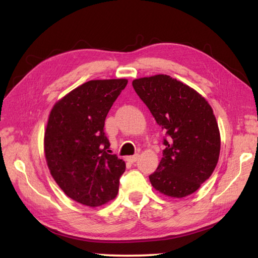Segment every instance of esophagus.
<instances>
[{"label": "esophagus", "instance_id": "esophagus-1", "mask_svg": "<svg viewBox=\"0 0 258 258\" xmlns=\"http://www.w3.org/2000/svg\"><path fill=\"white\" fill-rule=\"evenodd\" d=\"M138 157H139V155L127 156V157H126V160H127V162H130V163H135L136 161H138Z\"/></svg>", "mask_w": 258, "mask_h": 258}]
</instances>
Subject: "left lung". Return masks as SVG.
Here are the masks:
<instances>
[{
  "instance_id": "left-lung-1",
  "label": "left lung",
  "mask_w": 258,
  "mask_h": 258,
  "mask_svg": "<svg viewBox=\"0 0 258 258\" xmlns=\"http://www.w3.org/2000/svg\"><path fill=\"white\" fill-rule=\"evenodd\" d=\"M132 85L165 132V150L149 176L151 184L171 197L193 194L210 178L220 157V130L211 105L195 90L168 75L138 79Z\"/></svg>"
}]
</instances>
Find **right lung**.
Returning <instances> with one entry per match:
<instances>
[{"instance_id":"right-lung-1","label":"right lung","mask_w":258,"mask_h":258,"mask_svg":"<svg viewBox=\"0 0 258 258\" xmlns=\"http://www.w3.org/2000/svg\"><path fill=\"white\" fill-rule=\"evenodd\" d=\"M127 80L89 81L59 100L44 135L47 166L70 199L96 207L115 199L125 162L111 154L104 124Z\"/></svg>"}]
</instances>
